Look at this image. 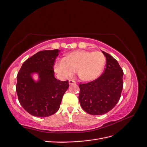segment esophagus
<instances>
[{
	"label": "esophagus",
	"instance_id": "34e87169",
	"mask_svg": "<svg viewBox=\"0 0 147 147\" xmlns=\"http://www.w3.org/2000/svg\"><path fill=\"white\" fill-rule=\"evenodd\" d=\"M69 84H76V81H74V80H69Z\"/></svg>",
	"mask_w": 147,
	"mask_h": 147
}]
</instances>
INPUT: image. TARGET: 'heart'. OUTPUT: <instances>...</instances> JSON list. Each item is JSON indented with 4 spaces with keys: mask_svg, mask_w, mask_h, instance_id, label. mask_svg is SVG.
I'll list each match as a JSON object with an SVG mask.
<instances>
[{
    "mask_svg": "<svg viewBox=\"0 0 147 147\" xmlns=\"http://www.w3.org/2000/svg\"><path fill=\"white\" fill-rule=\"evenodd\" d=\"M105 65L106 57L102 53L78 50L68 53L63 59H57L54 68L56 72L64 79L72 76L77 70L80 79L84 81H92L101 76Z\"/></svg>",
    "mask_w": 147,
    "mask_h": 147,
    "instance_id": "heart-1",
    "label": "heart"
}]
</instances>
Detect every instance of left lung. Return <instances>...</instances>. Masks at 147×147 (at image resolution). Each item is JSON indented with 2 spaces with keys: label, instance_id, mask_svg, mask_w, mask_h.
Returning a JSON list of instances; mask_svg holds the SVG:
<instances>
[{
  "label": "left lung",
  "instance_id": "1",
  "mask_svg": "<svg viewBox=\"0 0 147 147\" xmlns=\"http://www.w3.org/2000/svg\"><path fill=\"white\" fill-rule=\"evenodd\" d=\"M107 64L103 74L98 79L80 84L79 101L88 114L101 115L111 110L117 104L123 89V71L115 58L104 51Z\"/></svg>",
  "mask_w": 147,
  "mask_h": 147
}]
</instances>
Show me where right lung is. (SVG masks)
Listing matches in <instances>:
<instances>
[{"label":"right lung","mask_w":147,"mask_h":147,"mask_svg":"<svg viewBox=\"0 0 147 147\" xmlns=\"http://www.w3.org/2000/svg\"><path fill=\"white\" fill-rule=\"evenodd\" d=\"M60 50L39 51L21 66L17 77L16 91L20 104L31 115L47 117L59 110L64 93L69 88L68 81L54 77L53 66ZM37 74L35 80L33 75Z\"/></svg>","instance_id":"right-lung-1"}]
</instances>
